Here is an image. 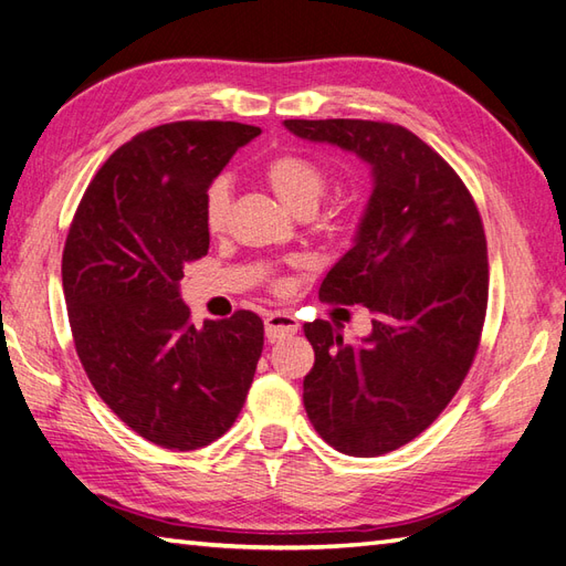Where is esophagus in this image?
Masks as SVG:
<instances>
[{
	"label": "esophagus",
	"mask_w": 566,
	"mask_h": 566,
	"mask_svg": "<svg viewBox=\"0 0 566 566\" xmlns=\"http://www.w3.org/2000/svg\"><path fill=\"white\" fill-rule=\"evenodd\" d=\"M296 332H298V323H296L294 315H289V313H270L265 317V337H268L270 344L292 337V335H296Z\"/></svg>",
	"instance_id": "34e87169"
}]
</instances>
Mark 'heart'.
<instances>
[{"instance_id":"b5f03b06","label":"heart","mask_w":566,"mask_h":566,"mask_svg":"<svg viewBox=\"0 0 566 566\" xmlns=\"http://www.w3.org/2000/svg\"><path fill=\"white\" fill-rule=\"evenodd\" d=\"M263 177L272 193L277 196L289 210L296 214H311L317 202H321L327 188V171L313 157L301 153H282L274 155L263 169ZM231 208V184L227 177L214 179L206 193V208H202V220L206 227L217 234L227 227ZM335 217L332 212L327 222Z\"/></svg>"}]
</instances>
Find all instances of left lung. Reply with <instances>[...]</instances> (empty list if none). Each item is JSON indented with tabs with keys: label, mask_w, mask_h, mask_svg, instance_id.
Masks as SVG:
<instances>
[{
	"label": "left lung",
	"mask_w": 566,
	"mask_h": 566,
	"mask_svg": "<svg viewBox=\"0 0 566 566\" xmlns=\"http://www.w3.org/2000/svg\"><path fill=\"white\" fill-rule=\"evenodd\" d=\"M284 126L358 155L373 174L354 245L321 284L325 301L366 306L373 329L346 344L325 321L303 327L315 352L303 407L327 444L380 457L418 438L473 364L488 308L481 214L457 171L409 128L364 119Z\"/></svg>",
	"instance_id": "1"
}]
</instances>
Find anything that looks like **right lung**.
<instances>
[{
	"label": "right lung",
	"mask_w": 566,
	"mask_h": 566,
	"mask_svg": "<svg viewBox=\"0 0 566 566\" xmlns=\"http://www.w3.org/2000/svg\"><path fill=\"white\" fill-rule=\"evenodd\" d=\"M260 134L237 122H174L124 143L85 188L62 282L95 392L140 438L191 452L234 426L263 354V321L239 311L191 323L184 268L208 253L206 193Z\"/></svg>",
	"instance_id": "right-lung-1"
}]
</instances>
